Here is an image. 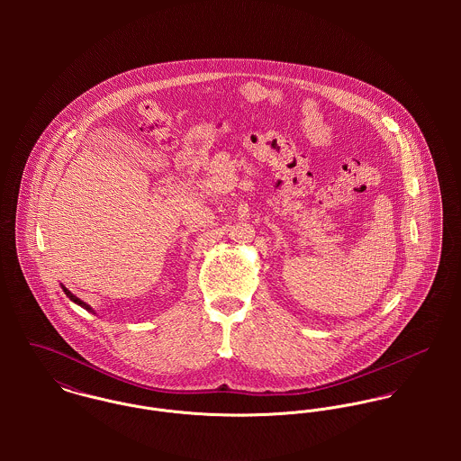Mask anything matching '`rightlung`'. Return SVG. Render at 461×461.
Returning a JSON list of instances; mask_svg holds the SVG:
<instances>
[{
  "instance_id": "1",
  "label": "right lung",
  "mask_w": 461,
  "mask_h": 461,
  "mask_svg": "<svg viewBox=\"0 0 461 461\" xmlns=\"http://www.w3.org/2000/svg\"><path fill=\"white\" fill-rule=\"evenodd\" d=\"M62 289H64V293H66L67 296H68V298H70V300H72V302H74V303H77V305H81V307H83V309H86V311H90V312H94V311H92V307H90V305H86V303H85V302H81V300H79V298H77V296H74V294H72V293H70V291H68V289H67V287H64V285H62Z\"/></svg>"
}]
</instances>
